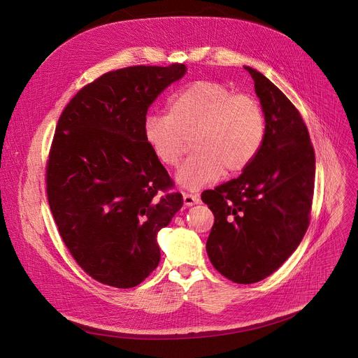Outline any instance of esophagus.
I'll list each match as a JSON object with an SVG mask.
<instances>
[{
	"label": "esophagus",
	"instance_id": "obj_1",
	"mask_svg": "<svg viewBox=\"0 0 358 358\" xmlns=\"http://www.w3.org/2000/svg\"><path fill=\"white\" fill-rule=\"evenodd\" d=\"M182 200H184V206H187V207L200 203V197L193 193H182Z\"/></svg>",
	"mask_w": 358,
	"mask_h": 358
}]
</instances>
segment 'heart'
Listing matches in <instances>:
<instances>
[{"label":"heart","mask_w":358,"mask_h":358,"mask_svg":"<svg viewBox=\"0 0 358 358\" xmlns=\"http://www.w3.org/2000/svg\"><path fill=\"white\" fill-rule=\"evenodd\" d=\"M266 134L265 113L249 94H236L224 83L197 80L174 93L166 113L151 112L144 139L154 158L166 169L181 161L192 138L196 152L177 171V182L197 189L224 171L239 174L256 159Z\"/></svg>","instance_id":"obj_1"}]
</instances>
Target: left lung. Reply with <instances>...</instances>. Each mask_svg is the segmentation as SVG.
I'll return each mask as SVG.
<instances>
[{
    "label": "left lung",
    "mask_w": 358,
    "mask_h": 358,
    "mask_svg": "<svg viewBox=\"0 0 358 358\" xmlns=\"http://www.w3.org/2000/svg\"><path fill=\"white\" fill-rule=\"evenodd\" d=\"M265 113L264 147L248 169L201 200L214 214L208 259L236 283L272 275L299 246L311 214L315 154L298 109L260 71L245 67Z\"/></svg>",
    "instance_id": "left-lung-1"
}]
</instances>
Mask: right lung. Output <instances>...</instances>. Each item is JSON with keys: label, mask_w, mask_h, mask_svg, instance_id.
<instances>
[{"label": "right lung", "mask_w": 358, "mask_h": 358, "mask_svg": "<svg viewBox=\"0 0 358 358\" xmlns=\"http://www.w3.org/2000/svg\"><path fill=\"white\" fill-rule=\"evenodd\" d=\"M184 64L131 66L82 87L62 112L45 170L47 199L78 265L115 288H134L159 264L158 231L182 207L144 139L158 94Z\"/></svg>", "instance_id": "right-lung-1"}]
</instances>
